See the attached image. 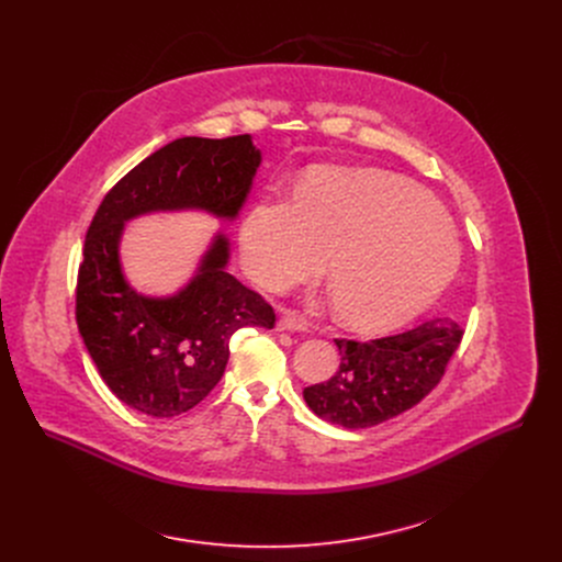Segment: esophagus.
<instances>
[{
    "label": "esophagus",
    "mask_w": 562,
    "mask_h": 562,
    "mask_svg": "<svg viewBox=\"0 0 562 562\" xmlns=\"http://www.w3.org/2000/svg\"><path fill=\"white\" fill-rule=\"evenodd\" d=\"M308 325L306 319L302 315H297L295 311H289L284 313L280 319H278V331H289V334H297V331H306Z\"/></svg>",
    "instance_id": "obj_1"
}]
</instances>
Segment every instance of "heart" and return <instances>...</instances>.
<instances>
[{"label": "heart", "mask_w": 562, "mask_h": 562, "mask_svg": "<svg viewBox=\"0 0 562 562\" xmlns=\"http://www.w3.org/2000/svg\"><path fill=\"white\" fill-rule=\"evenodd\" d=\"M342 325L375 334L407 325L451 284L460 247L427 193L373 169L317 167L297 195L262 198L239 226L251 280L282 291L323 269Z\"/></svg>", "instance_id": "1"}]
</instances>
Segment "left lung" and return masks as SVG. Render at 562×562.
Returning a JSON list of instances; mask_svg holds the SVG:
<instances>
[{
    "label": "left lung",
    "mask_w": 562,
    "mask_h": 562,
    "mask_svg": "<svg viewBox=\"0 0 562 562\" xmlns=\"http://www.w3.org/2000/svg\"><path fill=\"white\" fill-rule=\"evenodd\" d=\"M462 329L451 319H431L412 331L356 342L336 338L338 371L302 391L308 409L331 425L367 429L391 420L440 382Z\"/></svg>",
    "instance_id": "obj_1"
}]
</instances>
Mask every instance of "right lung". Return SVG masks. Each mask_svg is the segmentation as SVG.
I'll return each mask as SVG.
<instances>
[{
  "mask_svg": "<svg viewBox=\"0 0 562 562\" xmlns=\"http://www.w3.org/2000/svg\"><path fill=\"white\" fill-rule=\"evenodd\" d=\"M262 162L251 135L180 137L128 171L102 200L77 273L75 317L106 386L131 409L176 418L211 393L243 327L273 329L276 313L228 271L217 233L195 276L173 295L137 293L124 278V224L157 211H206L235 220Z\"/></svg>",
  "mask_w": 562,
  "mask_h": 562,
  "instance_id": "obj_1",
  "label": "right lung"
}]
</instances>
